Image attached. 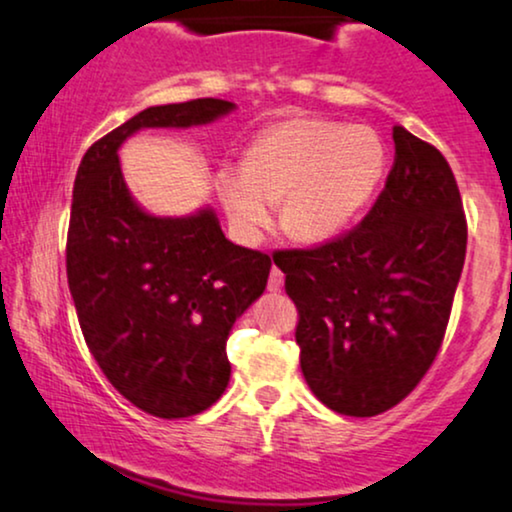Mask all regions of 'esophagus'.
<instances>
[{
	"label": "esophagus",
	"mask_w": 512,
	"mask_h": 512,
	"mask_svg": "<svg viewBox=\"0 0 512 512\" xmlns=\"http://www.w3.org/2000/svg\"><path fill=\"white\" fill-rule=\"evenodd\" d=\"M267 288H269V291H274V293H279L283 288V272L279 267H272V272H269Z\"/></svg>",
	"instance_id": "1"
}]
</instances>
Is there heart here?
<instances>
[{
    "mask_svg": "<svg viewBox=\"0 0 512 512\" xmlns=\"http://www.w3.org/2000/svg\"><path fill=\"white\" fill-rule=\"evenodd\" d=\"M386 145L372 128L324 119H286L264 128L243 166L219 174V197L238 238L257 240L281 202L283 231L303 243L348 229L377 195Z\"/></svg>",
    "mask_w": 512,
    "mask_h": 512,
    "instance_id": "obj_1",
    "label": "heart"
}]
</instances>
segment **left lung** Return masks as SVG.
I'll list each match as a JSON object with an SVG mask.
<instances>
[{
	"label": "left lung",
	"mask_w": 512,
	"mask_h": 512,
	"mask_svg": "<svg viewBox=\"0 0 512 512\" xmlns=\"http://www.w3.org/2000/svg\"><path fill=\"white\" fill-rule=\"evenodd\" d=\"M393 143L386 186L355 229L274 255L298 307L307 386L350 417L381 415L420 384L465 264L467 221L446 157L403 126Z\"/></svg>",
	"instance_id": "left-lung-1"
}]
</instances>
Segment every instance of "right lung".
I'll return each instance as SVG.
<instances>
[{
    "mask_svg": "<svg viewBox=\"0 0 512 512\" xmlns=\"http://www.w3.org/2000/svg\"><path fill=\"white\" fill-rule=\"evenodd\" d=\"M233 109L214 97L143 109L90 145L73 183L66 276L80 331L109 384L162 420L197 415L226 391V338L267 288L272 260L233 245L209 207L147 214L119 147L140 128L202 126Z\"/></svg>",
    "mask_w": 512,
    "mask_h": 512,
    "instance_id": "right-lung-1",
    "label": "right lung"
}]
</instances>
